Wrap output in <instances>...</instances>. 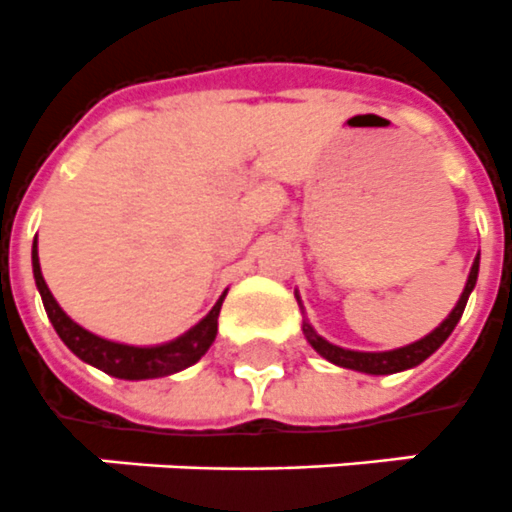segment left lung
<instances>
[{"label":"left lung","mask_w":512,"mask_h":512,"mask_svg":"<svg viewBox=\"0 0 512 512\" xmlns=\"http://www.w3.org/2000/svg\"><path fill=\"white\" fill-rule=\"evenodd\" d=\"M476 280H478V256L473 261V267H470V275L468 282H465V290L457 306L452 309L447 320L441 322L433 333H428L425 338L420 341L410 343V346H402V349H394V351H351V349H341V346H333V343H327L322 335L314 333V327L309 322H304V335L306 341L312 343L314 351L322 354L327 362H333L338 367H349V370H357V372H367V375H391V372H402V370H410V367H418L420 362L431 357L433 351L439 349L441 343L447 341L455 325L460 322L465 312V304H468V296L470 290L476 288Z\"/></svg>","instance_id":"1"}]
</instances>
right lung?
I'll return each mask as SVG.
<instances>
[{
	"label": "right lung",
	"mask_w": 512,
	"mask_h": 512,
	"mask_svg": "<svg viewBox=\"0 0 512 512\" xmlns=\"http://www.w3.org/2000/svg\"><path fill=\"white\" fill-rule=\"evenodd\" d=\"M31 261H34V280L36 288L42 293L44 309L57 330V335L63 338V343L76 354L79 359L89 362L97 370L108 372L113 378L121 380H147V378H163L171 372L185 370V367L195 365L208 346L214 343L216 330H219V309H222L224 296L216 301V306L203 317L195 327H190L185 335H179L177 341L163 343V346H150V349H140V346H126V343L105 341L100 335L89 333L81 325L68 317V314L57 306L55 296L49 293L47 282L42 277V267H39V253L31 251Z\"/></svg>",
	"instance_id": "right-lung-1"
}]
</instances>
